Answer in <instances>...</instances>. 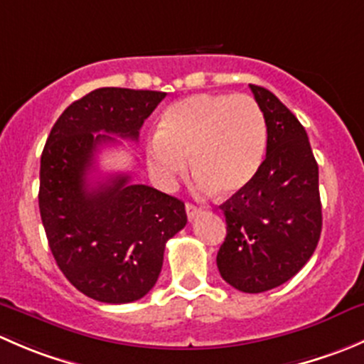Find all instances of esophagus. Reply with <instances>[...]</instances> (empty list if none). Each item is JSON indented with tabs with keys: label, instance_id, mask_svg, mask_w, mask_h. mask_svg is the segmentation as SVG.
<instances>
[{
	"label": "esophagus",
	"instance_id": "1",
	"mask_svg": "<svg viewBox=\"0 0 364 364\" xmlns=\"http://www.w3.org/2000/svg\"><path fill=\"white\" fill-rule=\"evenodd\" d=\"M186 215H188V218L192 220V218H196L197 215H199L200 213V208L199 205H196V204H192V203H186Z\"/></svg>",
	"mask_w": 364,
	"mask_h": 364
}]
</instances>
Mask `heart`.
<instances>
[{
  "instance_id": "1",
  "label": "heart",
  "mask_w": 364,
  "mask_h": 364,
  "mask_svg": "<svg viewBox=\"0 0 364 364\" xmlns=\"http://www.w3.org/2000/svg\"><path fill=\"white\" fill-rule=\"evenodd\" d=\"M266 142V119L252 97L192 95L165 111L148 144V167L160 185L172 186L190 156L200 192L230 196L255 178Z\"/></svg>"
}]
</instances>
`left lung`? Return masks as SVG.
I'll return each mask as SVG.
<instances>
[{"label":"left lung","mask_w":364,"mask_h":364,"mask_svg":"<svg viewBox=\"0 0 364 364\" xmlns=\"http://www.w3.org/2000/svg\"><path fill=\"white\" fill-rule=\"evenodd\" d=\"M250 90L266 119V159L255 178L220 205L227 236L216 266L234 289L259 294L291 280L314 255L322 205L306 130L269 90Z\"/></svg>","instance_id":"left-lung-1"}]
</instances>
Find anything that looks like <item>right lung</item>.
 Segmentation results:
<instances>
[{"instance_id":"obj_1","label":"right lung","mask_w":364,"mask_h":364,"mask_svg":"<svg viewBox=\"0 0 364 364\" xmlns=\"http://www.w3.org/2000/svg\"><path fill=\"white\" fill-rule=\"evenodd\" d=\"M161 91L100 87L58 117L40 159L38 205L58 267L102 303H132L159 280L165 243L186 225L185 203L130 174L90 183L95 155L112 136L137 141ZM104 131V134L100 132Z\"/></svg>"}]
</instances>
